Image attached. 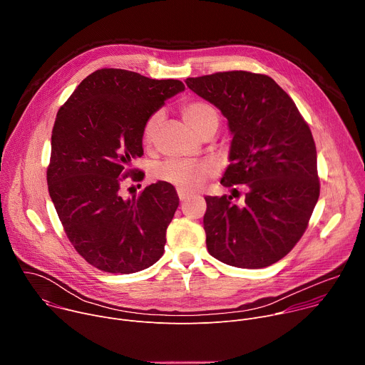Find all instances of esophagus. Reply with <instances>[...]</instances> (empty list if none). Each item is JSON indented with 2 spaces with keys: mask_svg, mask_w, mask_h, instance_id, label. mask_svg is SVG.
Instances as JSON below:
<instances>
[{
  "mask_svg": "<svg viewBox=\"0 0 365 365\" xmlns=\"http://www.w3.org/2000/svg\"><path fill=\"white\" fill-rule=\"evenodd\" d=\"M178 195H179V199L183 202V200H186V199H189V196H192V193H189L187 190H185V189H178Z\"/></svg>",
  "mask_w": 365,
  "mask_h": 365,
  "instance_id": "1",
  "label": "esophagus"
}]
</instances>
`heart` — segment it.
<instances>
[{
    "label": "heart",
    "mask_w": 365,
    "mask_h": 365,
    "mask_svg": "<svg viewBox=\"0 0 365 365\" xmlns=\"http://www.w3.org/2000/svg\"><path fill=\"white\" fill-rule=\"evenodd\" d=\"M182 117L189 127H192L197 134L205 131L206 128L218 127L220 114L212 103L192 99L183 103L180 108ZM162 121V113H153L143 125V143L150 144L154 138L155 131L159 128ZM214 175V169L211 165L205 162H190L183 159H170L163 163L155 165L153 168V176L162 182L175 185L185 190H193L202 186L206 179H210Z\"/></svg>",
    "instance_id": "b5f03b06"
}]
</instances>
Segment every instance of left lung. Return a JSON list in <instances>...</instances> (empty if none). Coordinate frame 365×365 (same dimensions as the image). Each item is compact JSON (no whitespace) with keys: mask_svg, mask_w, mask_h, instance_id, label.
Returning a JSON list of instances; mask_svg holds the SVG:
<instances>
[{"mask_svg":"<svg viewBox=\"0 0 365 365\" xmlns=\"http://www.w3.org/2000/svg\"><path fill=\"white\" fill-rule=\"evenodd\" d=\"M186 85L228 120L230 162L221 185L232 196H206V247L220 262L263 269L302 238L319 197L317 145L293 99L267 75L245 71L187 78Z\"/></svg>","mask_w":365,"mask_h":365,"instance_id":"1","label":"left lung"}]
</instances>
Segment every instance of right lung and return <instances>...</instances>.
Wrapping results in <instances>:
<instances>
[{
  "label": "right lung",
  "instance_id": "1",
  "mask_svg": "<svg viewBox=\"0 0 365 365\" xmlns=\"http://www.w3.org/2000/svg\"><path fill=\"white\" fill-rule=\"evenodd\" d=\"M185 91L178 79H150L124 69L86 76L61 107L51 131L47 186L63 230L93 267L130 274L165 252L166 230L179 206L176 189L151 183L121 196L130 168L143 155V125L168 98Z\"/></svg>",
  "mask_w": 365,
  "mask_h": 365
}]
</instances>
